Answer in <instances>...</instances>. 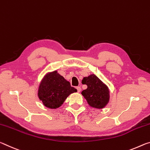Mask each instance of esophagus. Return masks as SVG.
Segmentation results:
<instances>
[{
	"label": "esophagus",
	"mask_w": 150,
	"mask_h": 150,
	"mask_svg": "<svg viewBox=\"0 0 150 150\" xmlns=\"http://www.w3.org/2000/svg\"><path fill=\"white\" fill-rule=\"evenodd\" d=\"M76 88L78 92H80L81 91V88L80 86H77Z\"/></svg>",
	"instance_id": "1"
}]
</instances>
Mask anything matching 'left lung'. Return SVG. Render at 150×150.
Segmentation results:
<instances>
[{"label":"left lung","mask_w":150,"mask_h":150,"mask_svg":"<svg viewBox=\"0 0 150 150\" xmlns=\"http://www.w3.org/2000/svg\"><path fill=\"white\" fill-rule=\"evenodd\" d=\"M83 84L87 85V89L82 94L90 107L102 109L106 106L110 100L108 87L94 74L83 78Z\"/></svg>","instance_id":"1"}]
</instances>
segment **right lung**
I'll list each match as a JSON object with an SVG mask.
<instances>
[{"label": "right lung", "instance_id": "1", "mask_svg": "<svg viewBox=\"0 0 150 150\" xmlns=\"http://www.w3.org/2000/svg\"><path fill=\"white\" fill-rule=\"evenodd\" d=\"M76 92L68 81L54 70L47 73L42 78L38 87V96L45 106L56 109L62 105L68 96Z\"/></svg>", "mask_w": 150, "mask_h": 150}]
</instances>
